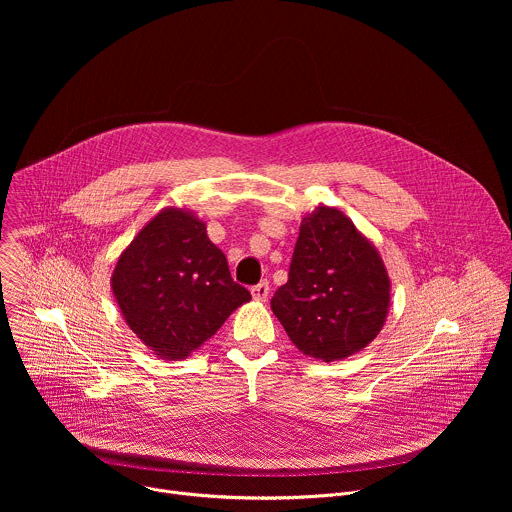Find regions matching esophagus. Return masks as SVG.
Masks as SVG:
<instances>
[{
	"label": "esophagus",
	"mask_w": 512,
	"mask_h": 512,
	"mask_svg": "<svg viewBox=\"0 0 512 512\" xmlns=\"http://www.w3.org/2000/svg\"><path fill=\"white\" fill-rule=\"evenodd\" d=\"M251 296L255 302H265L267 296H269V281H259L257 285L251 287Z\"/></svg>",
	"instance_id": "esophagus-1"
}]
</instances>
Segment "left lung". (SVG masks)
<instances>
[{"label": "left lung", "instance_id": "1", "mask_svg": "<svg viewBox=\"0 0 512 512\" xmlns=\"http://www.w3.org/2000/svg\"><path fill=\"white\" fill-rule=\"evenodd\" d=\"M389 304L377 247L342 210L318 204L302 218L289 279L271 300L289 340L322 362L348 358L377 338Z\"/></svg>", "mask_w": 512, "mask_h": 512}]
</instances>
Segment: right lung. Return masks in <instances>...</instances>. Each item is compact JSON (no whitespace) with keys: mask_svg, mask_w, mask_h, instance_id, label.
<instances>
[{"mask_svg":"<svg viewBox=\"0 0 512 512\" xmlns=\"http://www.w3.org/2000/svg\"><path fill=\"white\" fill-rule=\"evenodd\" d=\"M111 289L125 324L164 360H182L251 300L235 283L206 223L166 206L123 249Z\"/></svg>","mask_w":512,"mask_h":512,"instance_id":"1","label":"right lung"}]
</instances>
